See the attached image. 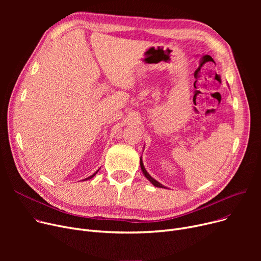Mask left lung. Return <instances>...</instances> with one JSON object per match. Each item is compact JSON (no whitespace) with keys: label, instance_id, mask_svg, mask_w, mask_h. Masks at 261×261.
<instances>
[{"label":"left lung","instance_id":"obj_1","mask_svg":"<svg viewBox=\"0 0 261 261\" xmlns=\"http://www.w3.org/2000/svg\"><path fill=\"white\" fill-rule=\"evenodd\" d=\"M141 168H142V171H143L144 175L147 177V180H149L150 182H151V183H152V185H154L155 187H160V188H166V187H164V185H162L160 182H158L156 180H154L153 177L147 172V170H146V169H145V167H144V164H143L142 158H141Z\"/></svg>","mask_w":261,"mask_h":261}]
</instances>
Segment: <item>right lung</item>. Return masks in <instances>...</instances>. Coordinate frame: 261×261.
Instances as JSON below:
<instances>
[{
  "mask_svg": "<svg viewBox=\"0 0 261 261\" xmlns=\"http://www.w3.org/2000/svg\"><path fill=\"white\" fill-rule=\"evenodd\" d=\"M98 170H99V169H98ZM98 170H97V171H96V172H95V173H94V174H92V175H91V176H89V177H87V179H85V180H90V179H92V177H93V176H94V175H95V174H96V173H97V172H98ZM85 180H84V181H85Z\"/></svg>",
  "mask_w": 261,
  "mask_h": 261,
  "instance_id": "add662e5",
  "label": "right lung"
}]
</instances>
